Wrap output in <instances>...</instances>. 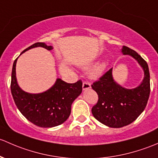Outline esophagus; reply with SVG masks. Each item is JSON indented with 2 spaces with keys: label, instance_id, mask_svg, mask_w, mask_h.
Segmentation results:
<instances>
[{
  "label": "esophagus",
  "instance_id": "esophagus-1",
  "mask_svg": "<svg viewBox=\"0 0 158 158\" xmlns=\"http://www.w3.org/2000/svg\"><path fill=\"white\" fill-rule=\"evenodd\" d=\"M82 87H83V90H89V89L90 88L91 86H90V83L87 82V81H84V82L83 83Z\"/></svg>",
  "mask_w": 158,
  "mask_h": 158
}]
</instances>
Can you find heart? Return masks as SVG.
<instances>
[{
  "instance_id": "1",
  "label": "heart",
  "mask_w": 158,
  "mask_h": 158,
  "mask_svg": "<svg viewBox=\"0 0 158 158\" xmlns=\"http://www.w3.org/2000/svg\"><path fill=\"white\" fill-rule=\"evenodd\" d=\"M93 64V61L87 64V65H90ZM109 66V61L104 60V61H100V62L97 63L94 66L91 68V69L89 71V76L91 79L97 80L101 77L103 75L104 72L106 71V68Z\"/></svg>"
}]
</instances>
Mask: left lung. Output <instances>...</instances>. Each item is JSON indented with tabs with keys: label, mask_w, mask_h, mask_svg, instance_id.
Returning a JSON list of instances; mask_svg holds the SVG:
<instances>
[{
	"label": "left lung",
	"mask_w": 158,
	"mask_h": 158,
	"mask_svg": "<svg viewBox=\"0 0 158 158\" xmlns=\"http://www.w3.org/2000/svg\"><path fill=\"white\" fill-rule=\"evenodd\" d=\"M123 55L132 57L144 71V78L135 88L123 87L113 78V68L100 81L94 83L93 90L98 94L92 114L100 123L110 128H122L135 121L147 105L150 95V73L147 62L134 50L123 46Z\"/></svg>",
	"instance_id": "8db88e82"
}]
</instances>
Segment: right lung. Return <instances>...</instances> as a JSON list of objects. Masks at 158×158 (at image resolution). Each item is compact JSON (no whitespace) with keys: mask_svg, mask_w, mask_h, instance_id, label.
<instances>
[{"mask_svg":"<svg viewBox=\"0 0 158 158\" xmlns=\"http://www.w3.org/2000/svg\"><path fill=\"white\" fill-rule=\"evenodd\" d=\"M36 47H43L48 51L53 48L52 45L37 43L26 48L20 55ZM17 58L13 64L10 89L19 112L29 121L40 127L52 128L62 124L71 114L73 102L82 92L81 81L74 84H68L61 78H57L55 84L44 92L39 94L26 92L20 88L17 80Z\"/></svg>","mask_w":158,"mask_h":158,"instance_id":"add662e5","label":"right lung"}]
</instances>
